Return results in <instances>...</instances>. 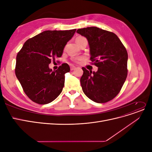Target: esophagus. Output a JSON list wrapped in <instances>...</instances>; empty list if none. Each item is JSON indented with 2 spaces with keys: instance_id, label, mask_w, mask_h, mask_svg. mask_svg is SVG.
Masks as SVG:
<instances>
[{
  "instance_id": "obj_1",
  "label": "esophagus",
  "mask_w": 152,
  "mask_h": 152,
  "mask_svg": "<svg viewBox=\"0 0 152 152\" xmlns=\"http://www.w3.org/2000/svg\"><path fill=\"white\" fill-rule=\"evenodd\" d=\"M75 68H76V67L74 66H70V70H71L72 71L73 70H75Z\"/></svg>"
}]
</instances>
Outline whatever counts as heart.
<instances>
[{"label":"heart","mask_w":152,"mask_h":152,"mask_svg":"<svg viewBox=\"0 0 152 152\" xmlns=\"http://www.w3.org/2000/svg\"><path fill=\"white\" fill-rule=\"evenodd\" d=\"M84 39V37H83L79 36V37H78L76 39V41H77V40H81V39ZM81 60H82V59H79L77 61V62H79V61H80Z\"/></svg>","instance_id":"heart-1"}]
</instances>
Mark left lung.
Here are the masks:
<instances>
[{
  "label": "left lung",
  "instance_id": "left-lung-1",
  "mask_svg": "<svg viewBox=\"0 0 152 152\" xmlns=\"http://www.w3.org/2000/svg\"><path fill=\"white\" fill-rule=\"evenodd\" d=\"M77 33L88 40L90 59L98 68L96 72L82 68V91L96 103L108 102L119 93L127 78L126 49L114 33L98 27L80 28Z\"/></svg>",
  "mask_w": 152,
  "mask_h": 152
}]
</instances>
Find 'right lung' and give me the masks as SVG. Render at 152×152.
<instances>
[{
    "instance_id": "obj_1",
    "label": "right lung",
    "mask_w": 152,
    "mask_h": 152,
    "mask_svg": "<svg viewBox=\"0 0 152 152\" xmlns=\"http://www.w3.org/2000/svg\"><path fill=\"white\" fill-rule=\"evenodd\" d=\"M69 30H46L27 40L16 56L15 73L25 93L34 102L45 104L61 94L65 74L70 68L63 63L53 71L49 65L62 56L64 48L75 33Z\"/></svg>"
}]
</instances>
